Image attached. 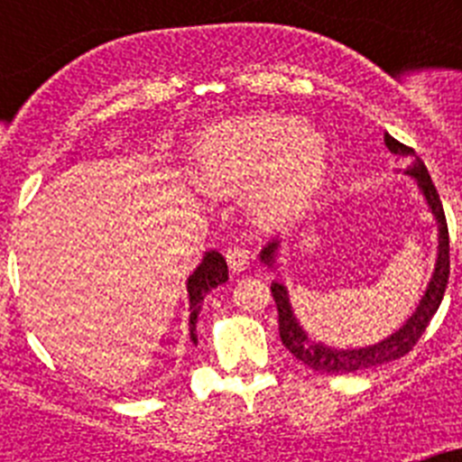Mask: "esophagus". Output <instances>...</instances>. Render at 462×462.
<instances>
[{
	"label": "esophagus",
	"instance_id": "34e87169",
	"mask_svg": "<svg viewBox=\"0 0 462 462\" xmlns=\"http://www.w3.org/2000/svg\"><path fill=\"white\" fill-rule=\"evenodd\" d=\"M226 263L234 273L245 271V268L250 266V252L240 247V245H231L226 250Z\"/></svg>",
	"mask_w": 462,
	"mask_h": 462
}]
</instances>
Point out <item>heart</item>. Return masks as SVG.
I'll use <instances>...</instances> for the list:
<instances>
[{"mask_svg":"<svg viewBox=\"0 0 462 462\" xmlns=\"http://www.w3.org/2000/svg\"><path fill=\"white\" fill-rule=\"evenodd\" d=\"M328 145L293 116H247L212 126L191 150L196 180L215 191L254 185L252 210L280 222L305 206L324 182Z\"/></svg>","mask_w":462,"mask_h":462,"instance_id":"1","label":"heart"}]
</instances>
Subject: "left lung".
<instances>
[{"mask_svg": "<svg viewBox=\"0 0 462 462\" xmlns=\"http://www.w3.org/2000/svg\"><path fill=\"white\" fill-rule=\"evenodd\" d=\"M386 141V148L391 150L398 157H414L411 166L407 169V173L414 175L419 187H421L423 196H426L428 206H430L432 215L439 224V254H438V266L432 273V280L428 284L426 296L421 298V303L416 308V312L411 314L407 324L393 333L391 337L382 340L379 345L363 346V349H330V346L319 345V342L308 340L305 330L298 326L296 317L291 312V305H289L287 289L282 287L280 282H273L271 293L275 298L277 305V324H280V337L282 345L287 346L289 352L298 358L300 363H305L308 368L317 370V373H328V374H342V373H356V370L373 368V365H383V363H391L395 358L405 356L414 349V345L419 342V337L426 333L428 324L438 312L439 303H442L444 291H447L448 284V271H451V261H448V226L447 217H444V208L439 201V194L432 185L430 175H428L426 164L421 159L416 157L414 148L405 145V143L395 141L393 136H383ZM275 250L277 243H271L263 247L261 252V261L273 266L275 263Z\"/></svg>", "mask_w": 462, "mask_h": 462, "instance_id": "1", "label": "left lung"}]
</instances>
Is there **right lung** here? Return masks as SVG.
Listing matches in <instances>:
<instances>
[{
  "label": "right lung",
  "instance_id": "right-lung-1",
  "mask_svg": "<svg viewBox=\"0 0 462 462\" xmlns=\"http://www.w3.org/2000/svg\"><path fill=\"white\" fill-rule=\"evenodd\" d=\"M228 280V268H226V261L219 252H208L203 256V263L196 268L194 275L189 277L187 282V291H189V310H191V317H189V326H191V337L196 340L194 336V324H196V314L201 310V300L210 289L219 287L224 282Z\"/></svg>",
  "mask_w": 462,
  "mask_h": 462
}]
</instances>
